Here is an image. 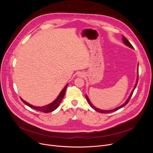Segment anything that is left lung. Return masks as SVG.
<instances>
[{
    "label": "left lung",
    "mask_w": 153,
    "mask_h": 153,
    "mask_svg": "<svg viewBox=\"0 0 153 153\" xmlns=\"http://www.w3.org/2000/svg\"><path fill=\"white\" fill-rule=\"evenodd\" d=\"M123 42H124V43H125V45H126L127 46H128L130 47V48H133V46L131 45V44L130 43V42L128 41V39H127L125 36H123ZM138 78L137 79V81H136V84H135V86H134V89H133V90L132 92L131 93V94H130V95L129 98L128 99V100L126 101V102H125L124 104H123L122 105H121V106L119 107H118V108H115V109H113V110H100V109H99V108H96V107H95L92 105V103H91V101L89 100V98H88L87 95H85V97H86V99H87V100L88 103H89V104L90 105V106H91L93 109H94L95 111H98V112H100V113H102V114H107V113H110V112H113V111H117V110H118V109L122 108L123 107L125 106L128 102H129V101H130V98H131V97L132 96V94H133V92H134V89H135V88H136V85H137V84H138Z\"/></svg>",
    "instance_id": "8db88e82"
}]
</instances>
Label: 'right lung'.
I'll return each instance as SVG.
<instances>
[{
  "label": "right lung",
  "mask_w": 153,
  "mask_h": 153,
  "mask_svg": "<svg viewBox=\"0 0 153 153\" xmlns=\"http://www.w3.org/2000/svg\"><path fill=\"white\" fill-rule=\"evenodd\" d=\"M68 84L66 85V86L64 87V89H62V91L61 92V93L59 94V95H58V97H57V99H56L53 102L51 103L50 104H49V105H46V106H43V107H35V106H33V105H30V103H27V102H25V100H23L22 98H21V100L22 101L26 104L27 105H28V107H30V108H33V109H35L36 110H38V111H42V112H44V113H49V112H51V111H54V110H56V108H57L59 104L61 103L64 96V94H65V92H66V90L67 89V86H68Z\"/></svg>",
  "instance_id": "add662e5"
}]
</instances>
